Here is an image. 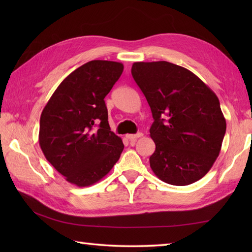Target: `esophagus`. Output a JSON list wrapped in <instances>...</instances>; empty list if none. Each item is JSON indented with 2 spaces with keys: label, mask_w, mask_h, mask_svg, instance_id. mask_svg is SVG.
I'll return each instance as SVG.
<instances>
[{
  "label": "esophagus",
  "mask_w": 252,
  "mask_h": 252,
  "mask_svg": "<svg viewBox=\"0 0 252 252\" xmlns=\"http://www.w3.org/2000/svg\"><path fill=\"white\" fill-rule=\"evenodd\" d=\"M143 136V133H136V134H127L126 135V138L127 140H130L131 142H135L137 138H140Z\"/></svg>",
  "instance_id": "obj_1"
}]
</instances>
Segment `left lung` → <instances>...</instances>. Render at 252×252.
Returning a JSON list of instances; mask_svg holds the SVG:
<instances>
[{
  "instance_id": "8db88e82",
  "label": "left lung",
  "mask_w": 252,
  "mask_h": 252,
  "mask_svg": "<svg viewBox=\"0 0 252 252\" xmlns=\"http://www.w3.org/2000/svg\"><path fill=\"white\" fill-rule=\"evenodd\" d=\"M131 72L154 118V173L176 186L200 180L220 154L226 131L218 96L189 69L168 62L134 63Z\"/></svg>"
}]
</instances>
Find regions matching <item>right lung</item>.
<instances>
[{
    "label": "right lung",
    "mask_w": 252,
    "mask_h": 252,
    "mask_svg": "<svg viewBox=\"0 0 252 252\" xmlns=\"http://www.w3.org/2000/svg\"><path fill=\"white\" fill-rule=\"evenodd\" d=\"M122 71L117 62L84 63L63 79L42 111L41 149L69 183L92 185L120 158L125 145L110 131L104 98Z\"/></svg>",
    "instance_id": "obj_1"
}]
</instances>
